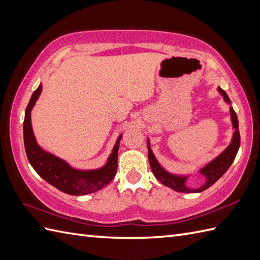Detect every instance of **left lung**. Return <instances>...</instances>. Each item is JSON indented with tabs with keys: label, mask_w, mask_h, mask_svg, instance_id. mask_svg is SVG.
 I'll use <instances>...</instances> for the list:
<instances>
[{
	"label": "left lung",
	"mask_w": 260,
	"mask_h": 260,
	"mask_svg": "<svg viewBox=\"0 0 260 260\" xmlns=\"http://www.w3.org/2000/svg\"><path fill=\"white\" fill-rule=\"evenodd\" d=\"M218 91L220 95L223 97V101L227 104H231L230 99L227 93L221 88L218 87ZM230 119L231 124H233L234 128V134L233 139H231L230 144L227 146V148L223 152H221L219 155L213 158L212 161L207 163L204 167H202L199 170V173L202 176H204V183L196 187V189H192L186 185V181L189 179L190 175H180V174H173L168 172L161 164L158 163L155 155H154L151 148V143L150 140L147 139V148H148V162H150L151 169L153 174L155 175V178L161 182L162 184L165 186H169L171 189L176 191V192H183V193H197V192H202L207 190L208 187L214 184L221 176L227 172L230 165L233 164L234 159L238 153L239 146H240V133H239V124H238V118H237V114L235 113L234 108L230 106Z\"/></svg>",
	"instance_id": "left-lung-1"
}]
</instances>
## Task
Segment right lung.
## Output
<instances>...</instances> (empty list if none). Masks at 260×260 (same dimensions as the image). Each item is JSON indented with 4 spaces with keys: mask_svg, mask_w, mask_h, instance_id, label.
Segmentation results:
<instances>
[{
    "mask_svg": "<svg viewBox=\"0 0 260 260\" xmlns=\"http://www.w3.org/2000/svg\"><path fill=\"white\" fill-rule=\"evenodd\" d=\"M41 91L42 85L40 84L33 91L30 102L27 104L23 121L25 153L32 168L48 183L70 196H85L103 189L114 179L117 171L118 148L123 134L118 136L104 167L95 170H78L70 167L63 159L39 146L33 134L31 110L35 107Z\"/></svg>",
    "mask_w": 260,
    "mask_h": 260,
    "instance_id": "right-lung-1",
    "label": "right lung"
}]
</instances>
